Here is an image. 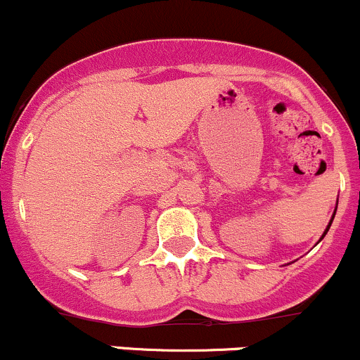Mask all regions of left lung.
<instances>
[{"label": "left lung", "mask_w": 360, "mask_h": 360, "mask_svg": "<svg viewBox=\"0 0 360 360\" xmlns=\"http://www.w3.org/2000/svg\"><path fill=\"white\" fill-rule=\"evenodd\" d=\"M333 217H335V212H333V216H332V219H330V223H328V226H326V229H325V233H323V236H325V234L326 233H328V229H330V226H332V221H333ZM321 236V238H323ZM321 238H320V240H321Z\"/></svg>", "instance_id": "1"}]
</instances>
